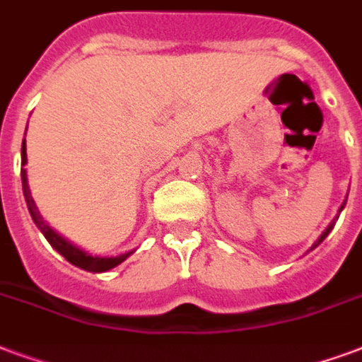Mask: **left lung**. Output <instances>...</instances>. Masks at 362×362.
<instances>
[{"label":"left lung","mask_w":362,"mask_h":362,"mask_svg":"<svg viewBox=\"0 0 362 362\" xmlns=\"http://www.w3.org/2000/svg\"><path fill=\"white\" fill-rule=\"evenodd\" d=\"M346 202H347V200H344V202H341V206H339L338 214H339V211H341V210H344V208H346ZM336 219H338V216H336ZM336 219H332V223H330V225H328V227H326V229L322 230V235H320L319 238H317V243H315L313 246H311V248H309V252H311V250H315V248H317V246H319V244L322 243V240H325L326 236L330 235V230H332V229H334V225H336Z\"/></svg>","instance_id":"obj_1"}]
</instances>
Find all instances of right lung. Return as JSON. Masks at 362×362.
Instances as JSON below:
<instances>
[{
  "label": "right lung",
  "instance_id": "1",
  "mask_svg": "<svg viewBox=\"0 0 362 362\" xmlns=\"http://www.w3.org/2000/svg\"><path fill=\"white\" fill-rule=\"evenodd\" d=\"M28 129V126H26ZM21 158H23V170H21V177H23V192H24V200H26V206H28V211L34 223H36V227L43 233V236L47 238V243L53 246V248L59 252V254L70 262L76 267L83 269V271H89V273H105V271H110V269L118 267L119 263L126 262L127 257L135 252H126V254H119V255H112V257H107V255H93L86 252V250L78 248L76 244H72L68 238L61 236L57 233L53 227H49L47 223L43 221V217L40 216V211L36 208V202H34V198H32V192H30L28 187V175H26V170H24V165H26V141H23V152H21Z\"/></svg>",
  "mask_w": 362,
  "mask_h": 362
}]
</instances>
